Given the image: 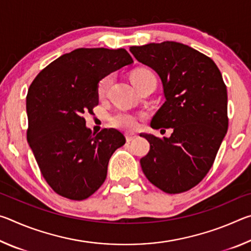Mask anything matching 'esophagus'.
<instances>
[{"label": "esophagus", "mask_w": 251, "mask_h": 251, "mask_svg": "<svg viewBox=\"0 0 251 251\" xmlns=\"http://www.w3.org/2000/svg\"><path fill=\"white\" fill-rule=\"evenodd\" d=\"M136 137H137V135H136V134H133V133H127L126 134V141L128 143L131 142V141H134Z\"/></svg>", "instance_id": "34e87169"}]
</instances>
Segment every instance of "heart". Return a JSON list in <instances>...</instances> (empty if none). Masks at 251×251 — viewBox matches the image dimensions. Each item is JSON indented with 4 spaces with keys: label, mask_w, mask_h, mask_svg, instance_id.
Instances as JSON below:
<instances>
[{
    "label": "heart",
    "mask_w": 251,
    "mask_h": 251,
    "mask_svg": "<svg viewBox=\"0 0 251 251\" xmlns=\"http://www.w3.org/2000/svg\"><path fill=\"white\" fill-rule=\"evenodd\" d=\"M151 76H154V75H152L150 71L137 70L131 74V82H133V84L135 85L143 79L151 77ZM110 80H112V76L107 75L101 78L99 82V84H97V95H99V97H103L105 95V93L107 91V88L110 84ZM110 123H112L114 126L118 127V128L126 129V130L135 129L138 125L137 117L133 115V114L127 113V112H118L116 114H114V115L110 117Z\"/></svg>",
    "instance_id": "obj_1"
}]
</instances>
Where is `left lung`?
Instances as JSON below:
<instances>
[{"label": "left lung", "instance_id": "obj_1", "mask_svg": "<svg viewBox=\"0 0 251 251\" xmlns=\"http://www.w3.org/2000/svg\"><path fill=\"white\" fill-rule=\"evenodd\" d=\"M129 50L163 84L166 100L152 117L151 128L173 129L168 138L141 134L151 145L141 159L143 172L165 193L187 192L209 172L227 133V88L222 73L210 57L177 42Z\"/></svg>", "mask_w": 251, "mask_h": 251}]
</instances>
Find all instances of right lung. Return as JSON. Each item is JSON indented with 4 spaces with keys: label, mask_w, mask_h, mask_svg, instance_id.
Segmentation results:
<instances>
[{
    "label": "right lung",
    "mask_w": 251,
    "mask_h": 251,
    "mask_svg": "<svg viewBox=\"0 0 251 251\" xmlns=\"http://www.w3.org/2000/svg\"><path fill=\"white\" fill-rule=\"evenodd\" d=\"M131 63L124 49H77L49 64L29 86L27 142L44 179L61 196H92L106 179L113 152L125 144L115 128L92 133L83 114L99 105L100 80Z\"/></svg>",
    "instance_id": "obj_1"
}]
</instances>
